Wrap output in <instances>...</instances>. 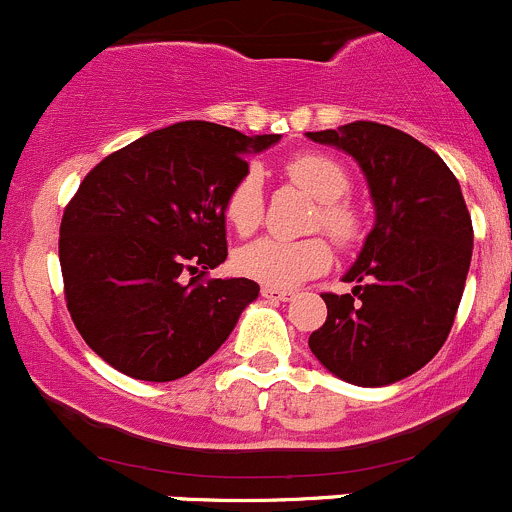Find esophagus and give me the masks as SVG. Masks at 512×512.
Listing matches in <instances>:
<instances>
[{"instance_id": "34e87169", "label": "esophagus", "mask_w": 512, "mask_h": 512, "mask_svg": "<svg viewBox=\"0 0 512 512\" xmlns=\"http://www.w3.org/2000/svg\"><path fill=\"white\" fill-rule=\"evenodd\" d=\"M261 295H263V298H268V300H283V303L293 298L291 291H281V288H273V286H263Z\"/></svg>"}]
</instances>
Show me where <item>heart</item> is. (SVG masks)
Returning <instances> with one entry per match:
<instances>
[{
  "label": "heart",
  "mask_w": 512,
  "mask_h": 512,
  "mask_svg": "<svg viewBox=\"0 0 512 512\" xmlns=\"http://www.w3.org/2000/svg\"><path fill=\"white\" fill-rule=\"evenodd\" d=\"M286 175L298 187L320 204V224L333 236L335 241L355 239L357 214L350 204L340 202L350 189L347 172L333 160V157L303 152L286 162ZM263 197H261V177L256 170L246 172L239 182L231 187L229 197L224 202V219L239 234H251L261 221ZM330 246L320 236L288 241L276 236H263L251 241L236 251V271L246 278H254L258 283H266L273 288H293L310 276H318L330 266Z\"/></svg>",
  "instance_id": "1"
}]
</instances>
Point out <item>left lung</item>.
Masks as SVG:
<instances>
[{
	"mask_svg": "<svg viewBox=\"0 0 512 512\" xmlns=\"http://www.w3.org/2000/svg\"><path fill=\"white\" fill-rule=\"evenodd\" d=\"M360 165L374 224L310 352L357 387H387L426 365L451 333L473 254L461 184L431 147L389 125L357 120L305 133Z\"/></svg>",
	"mask_w": 512,
	"mask_h": 512,
	"instance_id": "1",
	"label": "left lung"
}]
</instances>
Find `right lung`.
Instances as JSON below:
<instances>
[{"label": "right lung", "instance_id": "1", "mask_svg": "<svg viewBox=\"0 0 512 512\" xmlns=\"http://www.w3.org/2000/svg\"><path fill=\"white\" fill-rule=\"evenodd\" d=\"M278 140L187 120L88 172L63 212L59 258L73 323L110 367L172 382L224 345L258 283L199 278L226 261L224 202L246 155Z\"/></svg>", "mask_w": 512, "mask_h": 512}]
</instances>
